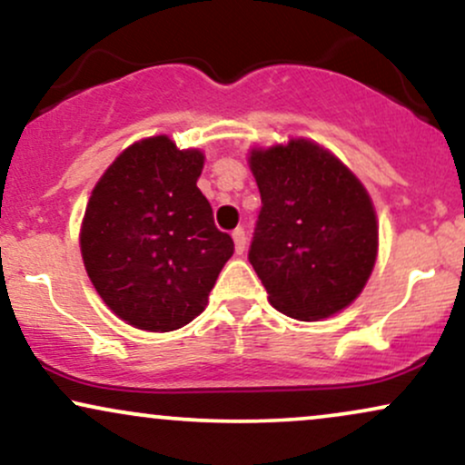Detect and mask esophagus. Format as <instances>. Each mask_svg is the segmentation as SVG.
Wrapping results in <instances>:
<instances>
[{
    "instance_id": "1",
    "label": "esophagus",
    "mask_w": 465,
    "mask_h": 465,
    "mask_svg": "<svg viewBox=\"0 0 465 465\" xmlns=\"http://www.w3.org/2000/svg\"><path fill=\"white\" fill-rule=\"evenodd\" d=\"M232 242H234V252L243 254V250H245V231H243V228H234Z\"/></svg>"
}]
</instances>
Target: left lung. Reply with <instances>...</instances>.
Masks as SVG:
<instances>
[{
    "label": "left lung",
    "instance_id": "8db88e82",
    "mask_svg": "<svg viewBox=\"0 0 465 465\" xmlns=\"http://www.w3.org/2000/svg\"><path fill=\"white\" fill-rule=\"evenodd\" d=\"M250 169L261 211L248 259L270 302L302 322L346 309L372 274L379 248L368 191L304 139L254 150Z\"/></svg>",
    "mask_w": 465,
    "mask_h": 465
}]
</instances>
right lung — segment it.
<instances>
[{
    "instance_id": "1",
    "label": "right lung",
    "mask_w": 465,
    "mask_h": 465,
    "mask_svg": "<svg viewBox=\"0 0 465 465\" xmlns=\"http://www.w3.org/2000/svg\"><path fill=\"white\" fill-rule=\"evenodd\" d=\"M204 156L152 136L114 158L82 222L86 274L104 302L141 331L167 332L204 311L234 252L198 189Z\"/></svg>"
}]
</instances>
